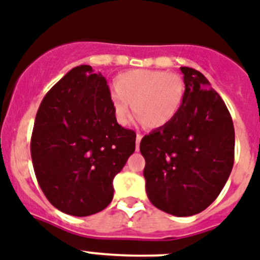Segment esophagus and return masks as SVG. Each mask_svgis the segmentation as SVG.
Masks as SVG:
<instances>
[{
  "instance_id": "esophagus-1",
  "label": "esophagus",
  "mask_w": 260,
  "mask_h": 260,
  "mask_svg": "<svg viewBox=\"0 0 260 260\" xmlns=\"http://www.w3.org/2000/svg\"><path fill=\"white\" fill-rule=\"evenodd\" d=\"M141 139H142V135L141 134H137V150H139V145H141Z\"/></svg>"
}]
</instances>
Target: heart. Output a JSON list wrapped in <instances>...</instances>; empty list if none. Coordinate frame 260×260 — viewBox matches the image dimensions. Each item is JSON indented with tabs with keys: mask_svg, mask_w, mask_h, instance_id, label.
<instances>
[{
	"mask_svg": "<svg viewBox=\"0 0 260 260\" xmlns=\"http://www.w3.org/2000/svg\"><path fill=\"white\" fill-rule=\"evenodd\" d=\"M184 99V84L166 71L133 70L115 79L109 100L119 125H127L134 113L147 128H163L174 121Z\"/></svg>",
	"mask_w": 260,
	"mask_h": 260,
	"instance_id": "heart-1",
	"label": "heart"
}]
</instances>
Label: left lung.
Instances as JSON below:
<instances>
[{
  "instance_id": "1",
  "label": "left lung",
  "mask_w": 260,
  "mask_h": 260,
  "mask_svg": "<svg viewBox=\"0 0 260 260\" xmlns=\"http://www.w3.org/2000/svg\"><path fill=\"white\" fill-rule=\"evenodd\" d=\"M181 108L170 125L141 141L146 192L154 206L176 217L203 212L217 199L234 164L232 115L203 73L180 67Z\"/></svg>"
}]
</instances>
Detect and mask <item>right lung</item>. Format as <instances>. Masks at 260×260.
<instances>
[{
  "label": "right lung",
  "instance_id": "1",
  "mask_svg": "<svg viewBox=\"0 0 260 260\" xmlns=\"http://www.w3.org/2000/svg\"><path fill=\"white\" fill-rule=\"evenodd\" d=\"M109 86L90 66L71 70L44 96L31 135L39 187L60 212L86 217L104 210L113 179L135 150V133L113 114Z\"/></svg>",
  "mask_w": 260,
  "mask_h": 260
}]
</instances>
